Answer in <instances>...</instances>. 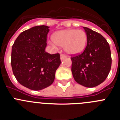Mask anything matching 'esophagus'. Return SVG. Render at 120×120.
<instances>
[{"instance_id": "34e87169", "label": "esophagus", "mask_w": 120, "mask_h": 120, "mask_svg": "<svg viewBox=\"0 0 120 120\" xmlns=\"http://www.w3.org/2000/svg\"><path fill=\"white\" fill-rule=\"evenodd\" d=\"M60 58H61V61H62V60H64V59H65V56L64 55H61V56H60Z\"/></svg>"}]
</instances>
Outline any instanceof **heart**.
<instances>
[{
	"instance_id": "1",
	"label": "heart",
	"mask_w": 120,
	"mask_h": 120,
	"mask_svg": "<svg viewBox=\"0 0 120 120\" xmlns=\"http://www.w3.org/2000/svg\"><path fill=\"white\" fill-rule=\"evenodd\" d=\"M52 40L56 45L64 47V50L67 55H77L83 52L85 49L87 35L82 30L65 29L54 33ZM51 44L55 46L53 43Z\"/></svg>"
}]
</instances>
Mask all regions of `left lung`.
Masks as SVG:
<instances>
[{
	"label": "left lung",
	"mask_w": 120,
	"mask_h": 120,
	"mask_svg": "<svg viewBox=\"0 0 120 120\" xmlns=\"http://www.w3.org/2000/svg\"><path fill=\"white\" fill-rule=\"evenodd\" d=\"M87 35L84 52L71 58V71L75 81L87 88H93L103 82L111 68L109 44L101 34L83 27Z\"/></svg>",
	"instance_id": "1"
}]
</instances>
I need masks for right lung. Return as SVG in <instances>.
<instances>
[{"mask_svg":"<svg viewBox=\"0 0 120 120\" xmlns=\"http://www.w3.org/2000/svg\"><path fill=\"white\" fill-rule=\"evenodd\" d=\"M49 26H36L18 36L12 47L11 66L22 85L35 91L48 87L61 64L59 53L45 52Z\"/></svg>","mask_w":120,"mask_h":120,"instance_id":"add662e5","label":"right lung"}]
</instances>
